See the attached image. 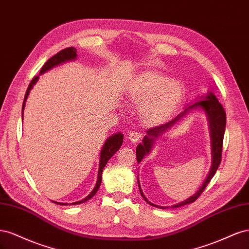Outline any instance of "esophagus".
Wrapping results in <instances>:
<instances>
[{
    "label": "esophagus",
    "instance_id": "34e87169",
    "mask_svg": "<svg viewBox=\"0 0 249 249\" xmlns=\"http://www.w3.org/2000/svg\"><path fill=\"white\" fill-rule=\"evenodd\" d=\"M141 138V134L137 131H132L129 133V139L131 142L135 143V142H138Z\"/></svg>",
    "mask_w": 249,
    "mask_h": 249
}]
</instances>
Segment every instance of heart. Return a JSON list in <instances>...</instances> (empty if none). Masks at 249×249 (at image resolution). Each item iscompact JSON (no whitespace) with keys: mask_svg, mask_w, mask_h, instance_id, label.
<instances>
[{"mask_svg":"<svg viewBox=\"0 0 249 249\" xmlns=\"http://www.w3.org/2000/svg\"><path fill=\"white\" fill-rule=\"evenodd\" d=\"M130 100L139 105V115L148 125H160L173 115L182 103L185 89L177 80L155 70L142 71L127 89Z\"/></svg>","mask_w":249,"mask_h":249,"instance_id":"obj_1","label":"heart"}]
</instances>
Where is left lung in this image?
Wrapping results in <instances>:
<instances>
[{
  "label": "left lung",
  "mask_w": 249,
  "mask_h": 249,
  "mask_svg": "<svg viewBox=\"0 0 249 249\" xmlns=\"http://www.w3.org/2000/svg\"><path fill=\"white\" fill-rule=\"evenodd\" d=\"M198 107L203 109V111H205L207 113V115H208L209 124H210V131H211V139H212L213 164H212V167H211V171L209 173V176H208L207 179L205 180V183H203L202 186L200 187V189L196 193H195L193 196L186 199L185 201L178 203V205L172 206L171 208L182 207V206L188 205V203H191V202L196 200L200 196V194L203 192V190L206 189V187L210 183V180L212 179V178L214 177L218 167H219L220 162H221V156H222V144H223V136H224V131H225V124H227V113H225V111L222 107V105L219 102H218L217 97L212 92H210L206 97H203V100L197 101V102H195L194 104H192L191 106L188 107L183 113H180V114L178 115L176 118H173L172 120H170L169 123L162 124V125H157L155 127H152V129H148L146 131V136L143 138L142 143L138 144V146L136 148L137 162L139 163L143 159V157H144L146 154H148L150 152V149H152V146H153V143L158 137L161 136V135L164 132H166L170 126H172L177 122H178V120L182 118L188 111L195 109V108H198ZM137 180H138L140 194H141V196L143 197V199H144L147 203H149V205L153 206V207L160 208V209H166L165 207L157 206V205H154V203H152L150 201H148L147 198L144 196V194H143L142 190H141L139 179H137Z\"/></svg>",
  "instance_id": "1"
}]
</instances>
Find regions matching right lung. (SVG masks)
Returning <instances> with one entry per match:
<instances>
[{
  "label": "right lung",
  "instance_id": "1",
  "mask_svg": "<svg viewBox=\"0 0 249 249\" xmlns=\"http://www.w3.org/2000/svg\"><path fill=\"white\" fill-rule=\"evenodd\" d=\"M77 57V50L71 47V48H66L62 51L58 52L56 55L53 56L52 58H50L48 61L43 64V66L41 67L40 70V73L47 71L49 70H51L52 67H54L60 63L62 62H65V61H69V60H72V59H76ZM38 76H36L32 79V81L30 82V84L28 86V89L26 91V95H25V100H24V103H22V112L24 113V108H25V105H26V100L28 97V94L30 92V90H31V88L33 87V85L36 83V81L38 80ZM124 142V135L122 133H117L115 135H113V136H111L110 138L107 139L106 143H105V145L103 146L102 148V152H101V157H100V168H99V177H97V182H96V185L94 187V189L92 190V192L90 193L88 196L84 199H82L80 201H77V202H72L71 205H79V203H83L85 202L87 200H89L91 197L94 196V194L97 192V190H99V188L101 186V183H102V173H103V170H104V167L106 166L107 162L109 161L110 158L114 155L117 150L120 148V146H122ZM57 203V205H67V203H62V202H56V201H53Z\"/></svg>",
  "mask_w": 249,
  "mask_h": 249
}]
</instances>
